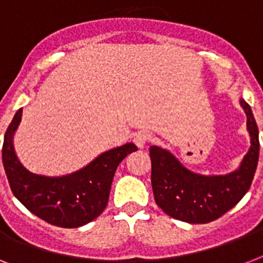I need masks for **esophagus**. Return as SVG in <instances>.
I'll return each instance as SVG.
<instances>
[{
  "mask_svg": "<svg viewBox=\"0 0 263 263\" xmlns=\"http://www.w3.org/2000/svg\"><path fill=\"white\" fill-rule=\"evenodd\" d=\"M150 139H152V134L147 131H139L134 135V142L138 147H143Z\"/></svg>",
  "mask_w": 263,
  "mask_h": 263,
  "instance_id": "esophagus-1",
  "label": "esophagus"
}]
</instances>
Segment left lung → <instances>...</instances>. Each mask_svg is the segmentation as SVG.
Returning <instances> with one entry per match:
<instances>
[{
	"label": "left lung",
	"mask_w": 263,
	"mask_h": 263,
	"mask_svg": "<svg viewBox=\"0 0 263 263\" xmlns=\"http://www.w3.org/2000/svg\"><path fill=\"white\" fill-rule=\"evenodd\" d=\"M247 116L251 147L240 168L225 176L190 172L169 152L152 146V187L156 203L168 216L190 224H206L224 216L246 195L253 183L259 157L258 127L251 107L240 99Z\"/></svg>",
	"instance_id": "8db88e82"
}]
</instances>
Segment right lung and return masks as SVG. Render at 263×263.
I'll return each instance as SVG.
<instances>
[{
    "mask_svg": "<svg viewBox=\"0 0 263 263\" xmlns=\"http://www.w3.org/2000/svg\"><path fill=\"white\" fill-rule=\"evenodd\" d=\"M22 120V109L6 129L2 164L13 195L35 216L61 228H78L95 220L105 210L111 181L121 161L138 150L134 143L111 148L72 175L45 177L28 172L13 150V132Z\"/></svg>",
    "mask_w": 263,
    "mask_h": 263,
    "instance_id": "obj_1",
    "label": "right lung"
}]
</instances>
